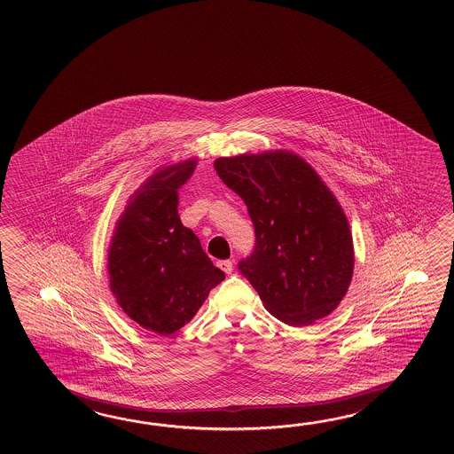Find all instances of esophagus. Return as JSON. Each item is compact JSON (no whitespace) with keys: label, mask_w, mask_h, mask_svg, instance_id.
I'll return each mask as SVG.
<instances>
[{"label":"esophagus","mask_w":454,"mask_h":454,"mask_svg":"<svg viewBox=\"0 0 454 454\" xmlns=\"http://www.w3.org/2000/svg\"><path fill=\"white\" fill-rule=\"evenodd\" d=\"M217 266H219V270H223L225 274H231V270H233V264H231V260L217 261Z\"/></svg>","instance_id":"34e87169"}]
</instances>
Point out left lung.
Segmentation results:
<instances>
[{"label":"left lung","instance_id":"8db88e82","mask_svg":"<svg viewBox=\"0 0 454 454\" xmlns=\"http://www.w3.org/2000/svg\"><path fill=\"white\" fill-rule=\"evenodd\" d=\"M214 168L248 207L256 240L239 270L270 315L309 326L338 309L352 279L354 245L348 217L318 174L286 151L221 157Z\"/></svg>","mask_w":454,"mask_h":454}]
</instances>
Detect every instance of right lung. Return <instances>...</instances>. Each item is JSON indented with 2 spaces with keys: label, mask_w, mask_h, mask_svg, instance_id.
<instances>
[{
  "label": "right lung",
  "mask_w": 454,
  "mask_h": 454,
  "mask_svg": "<svg viewBox=\"0 0 454 454\" xmlns=\"http://www.w3.org/2000/svg\"><path fill=\"white\" fill-rule=\"evenodd\" d=\"M196 160L159 168L136 192L108 250L110 289L139 326L160 336L184 328L225 279L178 215V188Z\"/></svg>",
  "instance_id": "obj_1"
}]
</instances>
